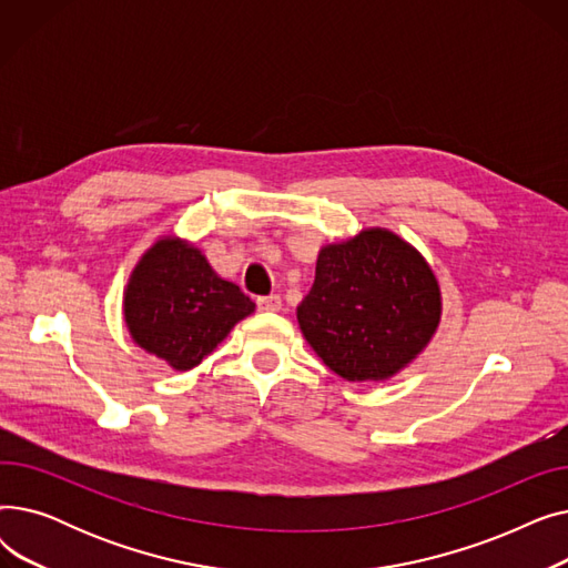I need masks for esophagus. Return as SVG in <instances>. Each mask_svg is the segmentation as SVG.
<instances>
[{"mask_svg": "<svg viewBox=\"0 0 568 568\" xmlns=\"http://www.w3.org/2000/svg\"><path fill=\"white\" fill-rule=\"evenodd\" d=\"M257 308H260L262 313H276V311H281V296H278V294L260 296V300H257Z\"/></svg>", "mask_w": 568, "mask_h": 568, "instance_id": "1", "label": "esophagus"}]
</instances>
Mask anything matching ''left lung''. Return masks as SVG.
Returning <instances> with one entry per match:
<instances>
[{"label": "left lung", "mask_w": 568, "mask_h": 568, "mask_svg": "<svg viewBox=\"0 0 568 568\" xmlns=\"http://www.w3.org/2000/svg\"><path fill=\"white\" fill-rule=\"evenodd\" d=\"M296 322L320 359L347 382H384L419 356L442 322L428 260L386 227H366L317 253Z\"/></svg>", "instance_id": "1"}]
</instances>
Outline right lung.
<instances>
[{"label": "right lung", "mask_w": 568, "mask_h": 568, "mask_svg": "<svg viewBox=\"0 0 568 568\" xmlns=\"http://www.w3.org/2000/svg\"><path fill=\"white\" fill-rule=\"evenodd\" d=\"M255 311L184 236L163 234L135 262L122 313L133 343L172 371H191Z\"/></svg>", "instance_id": "right-lung-1"}]
</instances>
